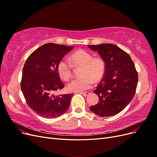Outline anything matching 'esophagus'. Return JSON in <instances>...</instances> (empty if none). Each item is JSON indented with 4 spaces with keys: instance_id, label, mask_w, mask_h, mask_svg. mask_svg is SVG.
I'll list each match as a JSON object with an SVG mask.
<instances>
[{
    "instance_id": "34e87169",
    "label": "esophagus",
    "mask_w": 157,
    "mask_h": 157,
    "mask_svg": "<svg viewBox=\"0 0 157 157\" xmlns=\"http://www.w3.org/2000/svg\"><path fill=\"white\" fill-rule=\"evenodd\" d=\"M80 94H81L82 95H83L84 97H86L90 94L89 92H82V93H80Z\"/></svg>"
}]
</instances>
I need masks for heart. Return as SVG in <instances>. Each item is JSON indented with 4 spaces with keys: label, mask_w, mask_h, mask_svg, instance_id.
I'll return each mask as SVG.
<instances>
[{
    "label": "heart",
    "mask_w": 157,
    "mask_h": 157,
    "mask_svg": "<svg viewBox=\"0 0 157 157\" xmlns=\"http://www.w3.org/2000/svg\"><path fill=\"white\" fill-rule=\"evenodd\" d=\"M71 62L74 67H81L80 78L73 79L68 84L67 89L71 92H82L91 88L93 80L98 82L105 73V63L101 58H93L90 52L78 50L70 56ZM59 77L68 80L72 76V66L65 59H61L57 66Z\"/></svg>",
    "instance_id": "heart-1"
}]
</instances>
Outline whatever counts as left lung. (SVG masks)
Wrapping results in <instances>:
<instances>
[{
	"label": "left lung",
	"mask_w": 157,
	"mask_h": 157,
	"mask_svg": "<svg viewBox=\"0 0 157 157\" xmlns=\"http://www.w3.org/2000/svg\"><path fill=\"white\" fill-rule=\"evenodd\" d=\"M105 63V73L94 93L99 102L90 107L100 117H111L122 111L134 98L138 75L130 56L117 45H89Z\"/></svg>",
	"instance_id": "left-lung-1"
}]
</instances>
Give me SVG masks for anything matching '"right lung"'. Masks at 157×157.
<instances>
[{"label": "right lung", "instance_id": "obj_1", "mask_svg": "<svg viewBox=\"0 0 157 157\" xmlns=\"http://www.w3.org/2000/svg\"><path fill=\"white\" fill-rule=\"evenodd\" d=\"M73 47L47 43L33 52L25 61L21 89L27 105L40 117H58L69 107L73 94L55 96L54 93L64 86L57 66Z\"/></svg>", "mask_w": 157, "mask_h": 157}]
</instances>
